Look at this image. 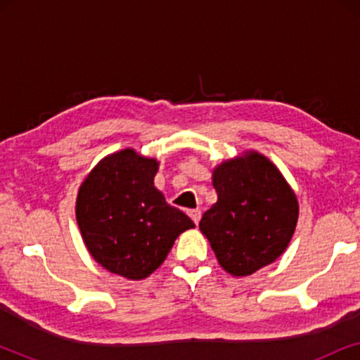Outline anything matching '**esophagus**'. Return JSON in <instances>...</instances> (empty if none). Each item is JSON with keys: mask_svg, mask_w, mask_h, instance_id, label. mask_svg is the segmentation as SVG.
Masks as SVG:
<instances>
[{"mask_svg": "<svg viewBox=\"0 0 360 360\" xmlns=\"http://www.w3.org/2000/svg\"><path fill=\"white\" fill-rule=\"evenodd\" d=\"M188 214H190V218L195 221V224H198V223H200L201 211H198V210H191V211H188Z\"/></svg>", "mask_w": 360, "mask_h": 360, "instance_id": "34e87169", "label": "esophagus"}]
</instances>
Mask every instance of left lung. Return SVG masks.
Masks as SVG:
<instances>
[{
    "label": "left lung",
    "instance_id": "obj_1",
    "mask_svg": "<svg viewBox=\"0 0 360 360\" xmlns=\"http://www.w3.org/2000/svg\"><path fill=\"white\" fill-rule=\"evenodd\" d=\"M218 200L200 229L221 267L248 277L288 248L298 221V198L278 167L257 150H244L213 169Z\"/></svg>",
    "mask_w": 360,
    "mask_h": 360
}]
</instances>
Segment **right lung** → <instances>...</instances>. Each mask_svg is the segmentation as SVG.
<instances>
[{"instance_id":"right-lung-1","label":"right lung","mask_w":360,"mask_h":360,"mask_svg":"<svg viewBox=\"0 0 360 360\" xmlns=\"http://www.w3.org/2000/svg\"><path fill=\"white\" fill-rule=\"evenodd\" d=\"M157 170L159 160L127 147L103 157L78 188L75 214L88 252L127 280L149 277L175 239L195 228L155 188Z\"/></svg>"}]
</instances>
